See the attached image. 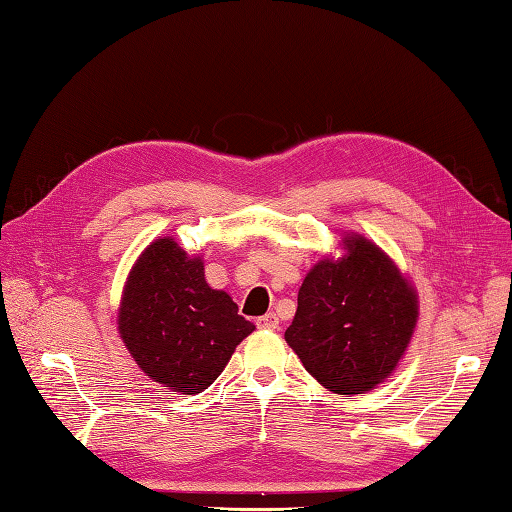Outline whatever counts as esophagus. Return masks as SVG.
<instances>
[{
	"label": "esophagus",
	"mask_w": 512,
	"mask_h": 512,
	"mask_svg": "<svg viewBox=\"0 0 512 512\" xmlns=\"http://www.w3.org/2000/svg\"><path fill=\"white\" fill-rule=\"evenodd\" d=\"M256 325L260 329H278V316L274 314V311H269V314L256 318Z\"/></svg>",
	"instance_id": "obj_1"
}]
</instances>
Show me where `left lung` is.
<instances>
[{
  "label": "left lung",
  "instance_id": "left-lung-1",
  "mask_svg": "<svg viewBox=\"0 0 512 512\" xmlns=\"http://www.w3.org/2000/svg\"><path fill=\"white\" fill-rule=\"evenodd\" d=\"M349 254L320 260L302 280L289 347L338 395L373 389L398 367L417 322V298L398 267L362 236Z\"/></svg>",
  "mask_w": 512,
  "mask_h": 512
}]
</instances>
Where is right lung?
<instances>
[{
	"mask_svg": "<svg viewBox=\"0 0 512 512\" xmlns=\"http://www.w3.org/2000/svg\"><path fill=\"white\" fill-rule=\"evenodd\" d=\"M254 329L225 291L207 285L201 258H187L172 238L154 241L130 271L119 331L154 382L205 391Z\"/></svg>",
	"mask_w": 512,
	"mask_h": 512,
	"instance_id": "right-lung-1",
	"label": "right lung"
}]
</instances>
